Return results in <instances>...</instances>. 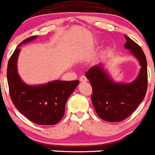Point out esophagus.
<instances>
[{
  "instance_id": "esophagus-1",
  "label": "esophagus",
  "mask_w": 155,
  "mask_h": 155,
  "mask_svg": "<svg viewBox=\"0 0 155 155\" xmlns=\"http://www.w3.org/2000/svg\"><path fill=\"white\" fill-rule=\"evenodd\" d=\"M79 80H80V81H81V82H86V81H88V79H87V78L84 76V75L81 76L80 78H79Z\"/></svg>"
}]
</instances>
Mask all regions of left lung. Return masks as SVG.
<instances>
[{
  "instance_id": "obj_1",
  "label": "left lung",
  "mask_w": 155,
  "mask_h": 155,
  "mask_svg": "<svg viewBox=\"0 0 155 155\" xmlns=\"http://www.w3.org/2000/svg\"><path fill=\"white\" fill-rule=\"evenodd\" d=\"M125 48L137 57L141 66L137 78L129 84L114 82L101 65L91 67L85 76L92 88V103L100 118L109 122L126 119L143 100L147 89V65L143 51L125 35Z\"/></svg>"
}]
</instances>
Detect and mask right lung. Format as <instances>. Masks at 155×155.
<instances>
[{
  "label": "right lung",
  "instance_id": "obj_1",
  "mask_svg": "<svg viewBox=\"0 0 155 155\" xmlns=\"http://www.w3.org/2000/svg\"><path fill=\"white\" fill-rule=\"evenodd\" d=\"M34 38L36 36L21 42L9 59L7 78L10 97L18 111L32 122L41 125H55L64 115L67 99L78 86L79 81L57 80L35 86L25 84L17 72L19 46Z\"/></svg>",
  "mask_w": 155,
  "mask_h": 155
}]
</instances>
